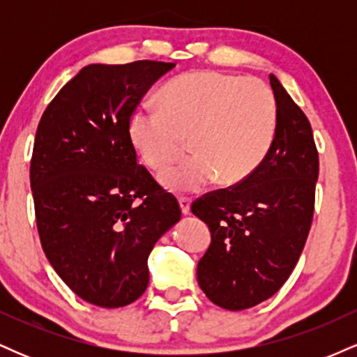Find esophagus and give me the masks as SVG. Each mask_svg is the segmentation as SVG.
Instances as JSON below:
<instances>
[{
	"label": "esophagus",
	"mask_w": 357,
	"mask_h": 357,
	"mask_svg": "<svg viewBox=\"0 0 357 357\" xmlns=\"http://www.w3.org/2000/svg\"><path fill=\"white\" fill-rule=\"evenodd\" d=\"M179 206H181L183 215H188L191 210V199L186 198V196H181V198H179Z\"/></svg>",
	"instance_id": "1"
}]
</instances>
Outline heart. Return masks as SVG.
I'll return each instance as SVG.
<instances>
[{
	"instance_id": "b5f03b06",
	"label": "heart",
	"mask_w": 357,
	"mask_h": 357,
	"mask_svg": "<svg viewBox=\"0 0 357 357\" xmlns=\"http://www.w3.org/2000/svg\"><path fill=\"white\" fill-rule=\"evenodd\" d=\"M161 105L141 104L127 130L151 169L169 165L191 137L192 154L161 176L174 192H191L216 179L238 184L267 158L277 134V102L258 79L216 70H195L162 87Z\"/></svg>"
}]
</instances>
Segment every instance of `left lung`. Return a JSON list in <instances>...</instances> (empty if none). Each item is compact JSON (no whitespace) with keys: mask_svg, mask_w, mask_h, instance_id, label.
<instances>
[{"mask_svg":"<svg viewBox=\"0 0 357 357\" xmlns=\"http://www.w3.org/2000/svg\"><path fill=\"white\" fill-rule=\"evenodd\" d=\"M277 134L250 178L206 192L191 204L208 225L211 243L196 275L213 304L255 307L278 292L304 250L314 216L319 154L312 127L275 75Z\"/></svg>","mask_w":357,"mask_h":357,"instance_id":"obj_1","label":"left lung"}]
</instances>
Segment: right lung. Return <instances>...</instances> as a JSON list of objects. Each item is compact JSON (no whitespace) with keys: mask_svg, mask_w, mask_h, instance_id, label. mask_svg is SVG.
<instances>
[{"mask_svg":"<svg viewBox=\"0 0 357 357\" xmlns=\"http://www.w3.org/2000/svg\"><path fill=\"white\" fill-rule=\"evenodd\" d=\"M176 63L87 65L45 109L30 183L45 255L85 302L129 305L149 284L147 257L181 218L130 142L127 122Z\"/></svg>","mask_w":357,"mask_h":357,"instance_id":"add662e5","label":"right lung"}]
</instances>
